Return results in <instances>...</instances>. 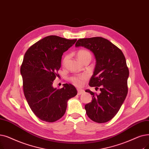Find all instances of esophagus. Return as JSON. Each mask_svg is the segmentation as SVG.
<instances>
[{
    "label": "esophagus",
    "instance_id": "1",
    "mask_svg": "<svg viewBox=\"0 0 149 149\" xmlns=\"http://www.w3.org/2000/svg\"><path fill=\"white\" fill-rule=\"evenodd\" d=\"M85 93V91L81 89H77V94L78 95H81V94Z\"/></svg>",
    "mask_w": 149,
    "mask_h": 149
}]
</instances>
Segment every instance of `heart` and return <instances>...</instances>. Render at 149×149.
<instances>
[{
    "label": "heart",
    "mask_w": 149,
    "mask_h": 149,
    "mask_svg": "<svg viewBox=\"0 0 149 149\" xmlns=\"http://www.w3.org/2000/svg\"><path fill=\"white\" fill-rule=\"evenodd\" d=\"M77 56L79 59L81 61L84 62L87 60L91 59V54L90 52L86 49H80L77 53ZM69 59V55H66L63 58L62 64L64 66L66 64L68 60ZM88 77L86 74H81L71 76L69 78V80L74 85L76 86H81L85 81L87 79Z\"/></svg>",
    "instance_id": "b5f03b06"
}]
</instances>
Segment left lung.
I'll return each instance as SVG.
<instances>
[{
  "label": "left lung",
  "instance_id": "obj_1",
  "mask_svg": "<svg viewBox=\"0 0 149 149\" xmlns=\"http://www.w3.org/2000/svg\"><path fill=\"white\" fill-rule=\"evenodd\" d=\"M85 47L94 54L96 64L89 85L100 89V93L85 91L93 95L85 106L88 117L97 123L112 119L120 109L127 93L129 70L122 50L102 37L81 38L75 47Z\"/></svg>",
  "mask_w": 149,
  "mask_h": 149
}]
</instances>
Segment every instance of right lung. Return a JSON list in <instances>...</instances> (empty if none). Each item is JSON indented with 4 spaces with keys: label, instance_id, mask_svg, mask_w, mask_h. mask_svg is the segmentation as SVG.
Here are the masks:
<instances>
[{
    "label": "right lung",
    "instance_id": "add662e5",
    "mask_svg": "<svg viewBox=\"0 0 149 149\" xmlns=\"http://www.w3.org/2000/svg\"><path fill=\"white\" fill-rule=\"evenodd\" d=\"M76 41L48 36L32 45L24 55L21 66L24 95L31 111L43 121L54 122L61 118L68 100L77 94L71 84H64L61 89L52 86L59 75L63 53Z\"/></svg>",
    "mask_w": 149,
    "mask_h": 149
}]
</instances>
